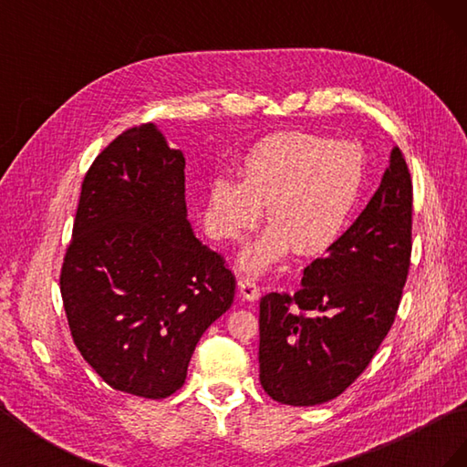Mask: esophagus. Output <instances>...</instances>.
<instances>
[{
  "label": "esophagus",
  "mask_w": 467,
  "mask_h": 467,
  "mask_svg": "<svg viewBox=\"0 0 467 467\" xmlns=\"http://www.w3.org/2000/svg\"><path fill=\"white\" fill-rule=\"evenodd\" d=\"M239 294H242V298L247 302H257L261 296V288L255 282V278L239 280Z\"/></svg>",
  "instance_id": "esophagus-1"
}]
</instances>
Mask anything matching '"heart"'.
<instances>
[{"label": "heart", "instance_id": "1", "mask_svg": "<svg viewBox=\"0 0 467 467\" xmlns=\"http://www.w3.org/2000/svg\"><path fill=\"white\" fill-rule=\"evenodd\" d=\"M364 187L362 153L345 142L285 130L261 138L245 153L242 179L210 185V216L222 237L237 239L257 223L266 204L268 228L239 257L261 275L294 249L319 255L329 249L357 208Z\"/></svg>", "mask_w": 467, "mask_h": 467}]
</instances>
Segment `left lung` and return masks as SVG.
Wrapping results in <instances>:
<instances>
[{
	"label": "left lung",
	"instance_id": "1",
	"mask_svg": "<svg viewBox=\"0 0 467 467\" xmlns=\"http://www.w3.org/2000/svg\"><path fill=\"white\" fill-rule=\"evenodd\" d=\"M413 182L400 148L355 223L304 268L294 294L259 309V379L278 403L335 400L370 364L391 329L411 261Z\"/></svg>",
	"mask_w": 467,
	"mask_h": 467
}]
</instances>
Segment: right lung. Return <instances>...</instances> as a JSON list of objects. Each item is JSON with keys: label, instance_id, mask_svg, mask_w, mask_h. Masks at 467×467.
Listing matches in <instances>:
<instances>
[{"label": "right lung", "instance_id": "add662e5", "mask_svg": "<svg viewBox=\"0 0 467 467\" xmlns=\"http://www.w3.org/2000/svg\"><path fill=\"white\" fill-rule=\"evenodd\" d=\"M60 292L81 357L146 400L185 384L196 343L230 309L235 276L194 237L185 158L151 122L117 136L86 173Z\"/></svg>", "mask_w": 467, "mask_h": 467}]
</instances>
